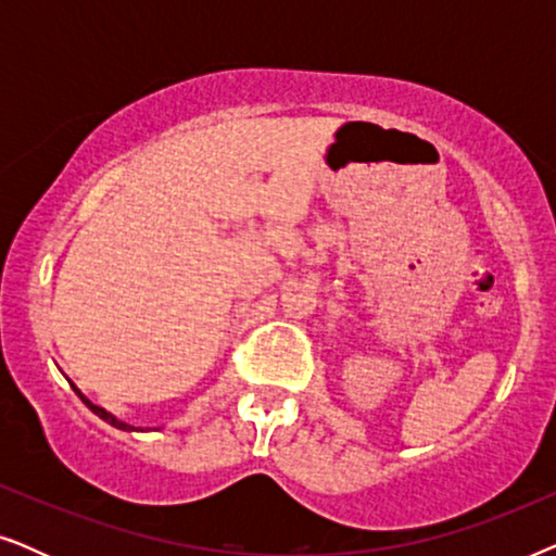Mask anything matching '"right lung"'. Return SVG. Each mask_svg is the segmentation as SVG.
Masks as SVG:
<instances>
[{
  "label": "right lung",
  "mask_w": 556,
  "mask_h": 556,
  "mask_svg": "<svg viewBox=\"0 0 556 556\" xmlns=\"http://www.w3.org/2000/svg\"><path fill=\"white\" fill-rule=\"evenodd\" d=\"M73 390H75V394H78V397H80L83 402H86V405H88L90 409H93V413H96L98 417H101V420H105V422H111V425H113V428H118V430H134V428H131V425H126V422H121V420H116V417H113L111 413H105V409H103V407H98V405H93V402H90V400H86V397H83V394H80V390H78V387H73Z\"/></svg>",
  "instance_id": "add662e5"
}]
</instances>
